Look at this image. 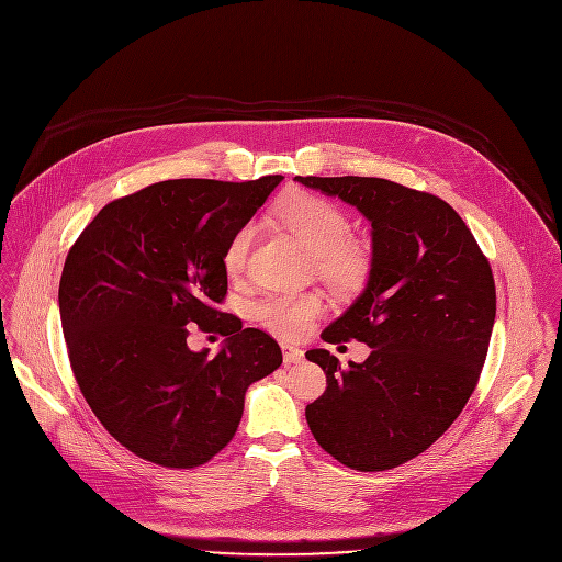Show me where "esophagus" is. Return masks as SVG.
<instances>
[{"mask_svg":"<svg viewBox=\"0 0 562 562\" xmlns=\"http://www.w3.org/2000/svg\"><path fill=\"white\" fill-rule=\"evenodd\" d=\"M281 350H283V361H285V366H294V363H301V361H303V352H301L299 348H294V346H290V344H283Z\"/></svg>","mask_w":562,"mask_h":562,"instance_id":"1","label":"esophagus"}]
</instances>
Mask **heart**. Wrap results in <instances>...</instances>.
Returning a JSON list of instances; mask_svg holds the SVG:
<instances>
[{"mask_svg":"<svg viewBox=\"0 0 562 562\" xmlns=\"http://www.w3.org/2000/svg\"><path fill=\"white\" fill-rule=\"evenodd\" d=\"M279 216L283 226L294 233L314 255L316 274L339 294L359 292L372 270V259L366 246L350 239L352 221L336 203L299 192L290 196ZM255 231L239 228L223 252V263L231 274L244 270ZM323 312V301L312 292L301 294H268L255 305V316L283 339H299Z\"/></svg>","mask_w":562,"mask_h":562,"instance_id":"obj_1","label":"heart"}]
</instances>
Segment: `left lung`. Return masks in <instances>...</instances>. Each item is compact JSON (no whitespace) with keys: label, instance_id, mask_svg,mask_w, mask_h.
<instances>
[{"label":"left lung","instance_id":"obj_1","mask_svg":"<svg viewBox=\"0 0 562 562\" xmlns=\"http://www.w3.org/2000/svg\"><path fill=\"white\" fill-rule=\"evenodd\" d=\"M294 179L372 223L368 285L321 334L372 352L348 368L327 350L305 352L327 379L307 425L346 468H398L445 434L479 383L496 318L490 261L459 212L429 192L376 177Z\"/></svg>","mask_w":562,"mask_h":562}]
</instances>
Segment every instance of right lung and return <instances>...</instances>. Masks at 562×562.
<instances>
[{"instance_id":"1","label":"right lung","mask_w":562,"mask_h":562,"mask_svg":"<svg viewBox=\"0 0 562 562\" xmlns=\"http://www.w3.org/2000/svg\"><path fill=\"white\" fill-rule=\"evenodd\" d=\"M281 179L153 183L103 205L66 257L72 374L108 434L144 461L207 463L233 440L248 387L283 361L270 334L216 310L228 292L223 252ZM194 322L229 336L214 360L187 348Z\"/></svg>"}]
</instances>
